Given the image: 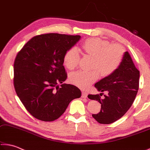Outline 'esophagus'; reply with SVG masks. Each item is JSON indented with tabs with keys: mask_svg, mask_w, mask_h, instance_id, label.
Listing matches in <instances>:
<instances>
[{
	"mask_svg": "<svg viewBox=\"0 0 150 150\" xmlns=\"http://www.w3.org/2000/svg\"><path fill=\"white\" fill-rule=\"evenodd\" d=\"M82 96V98H87V93L84 92V91H83V92H82V96Z\"/></svg>",
	"mask_w": 150,
	"mask_h": 150,
	"instance_id": "34e87169",
	"label": "esophagus"
}]
</instances>
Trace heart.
Segmentation results:
<instances>
[{
	"label": "heart",
	"mask_w": 150,
	"mask_h": 150,
	"mask_svg": "<svg viewBox=\"0 0 150 150\" xmlns=\"http://www.w3.org/2000/svg\"><path fill=\"white\" fill-rule=\"evenodd\" d=\"M85 54L93 57L91 71H79L72 73L69 80L81 88H88L97 79L100 73L108 76L118 69L122 61L124 50L118 44H110L106 40L92 38L86 40L82 44ZM80 61V54L76 47L71 48L64 56V64L69 69H74Z\"/></svg>",
	"instance_id": "1"
}]
</instances>
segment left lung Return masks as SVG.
<instances>
[{
  "label": "left lung",
  "mask_w": 150,
  "mask_h": 150,
  "mask_svg": "<svg viewBox=\"0 0 150 150\" xmlns=\"http://www.w3.org/2000/svg\"><path fill=\"white\" fill-rule=\"evenodd\" d=\"M139 71L136 69L128 52L115 72L95 84L98 91H107L102 99L98 95H89L88 98L101 104L99 113L93 117L100 124L114 122L123 116L134 103L139 88ZM100 93V95L101 96Z\"/></svg>",
  "instance_id": "left-lung-1"
}]
</instances>
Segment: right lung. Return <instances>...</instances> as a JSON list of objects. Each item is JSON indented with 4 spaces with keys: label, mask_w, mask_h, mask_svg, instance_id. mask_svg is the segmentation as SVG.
Masks as SVG:
<instances>
[{
    "label": "right lung",
    "mask_w": 150,
    "mask_h": 150,
    "mask_svg": "<svg viewBox=\"0 0 150 150\" xmlns=\"http://www.w3.org/2000/svg\"><path fill=\"white\" fill-rule=\"evenodd\" d=\"M80 39V35L54 33L36 35L16 55L14 63L15 91L26 110L35 118L45 122L56 120L71 101L81 97L79 88L63 83L67 79L64 56Z\"/></svg>",
    "instance_id": "obj_1"
}]
</instances>
